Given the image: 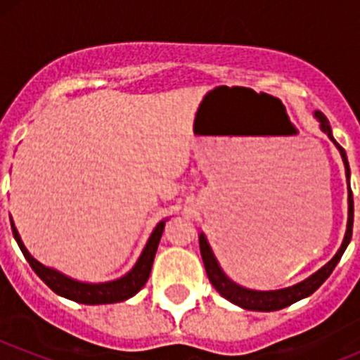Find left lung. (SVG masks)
I'll return each mask as SVG.
<instances>
[{
    "label": "left lung",
    "mask_w": 360,
    "mask_h": 360,
    "mask_svg": "<svg viewBox=\"0 0 360 360\" xmlns=\"http://www.w3.org/2000/svg\"><path fill=\"white\" fill-rule=\"evenodd\" d=\"M314 115H316V119L319 120L321 131L326 133L330 141L335 144V148L341 151L342 162H345V167H346V180H348V186H349V165H348V158H346V151L341 148V146L337 144L335 139H333L332 128H330V122L328 119L324 117V113L316 111ZM352 231H354V196H352V189L348 187V225H346V234H345V240H342L341 249L337 250L335 256H333L332 259L323 266V269L317 270L316 274H311L310 278L297 283V285H294V287L281 288V290H265V292L250 290V288H243L240 287V285H236L234 281H231V279L224 274V270L219 269L214 254H212L211 250V245L207 243V238L203 236V232L200 234V252H202L203 266H205L209 281H211L212 287H214L219 294L224 295L225 299H229L231 303L238 304V307L245 308V310L274 311V310H281V308L285 307H290V304H294L295 301H299V299H304L308 297V295H311L324 281H326V279L330 278V274L333 272L335 265L339 263L342 254H345L349 240H352Z\"/></svg>",
    "instance_id": "obj_1"
}]
</instances>
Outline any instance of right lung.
<instances>
[{
	"label": "right lung",
	"instance_id": "add662e5",
	"mask_svg": "<svg viewBox=\"0 0 360 360\" xmlns=\"http://www.w3.org/2000/svg\"><path fill=\"white\" fill-rule=\"evenodd\" d=\"M12 232H14V238L18 241L19 249L23 252V256L27 257V262L30 263L32 270L43 279L50 288H52L56 294L63 295L66 299H72V301H77L82 304H106V303H119V301H126V299L133 297L136 292L141 290L142 287L148 281L149 274H151L153 259H155V254H157L158 243H160L162 232L165 227V219L155 227V231L151 232L148 243H146L144 250H142L141 257L136 259L135 266L129 270L128 274L122 276V278L115 279V281L108 283H81L75 281V279L68 278V276L57 272V270L49 269V266L41 265L37 259L30 256L27 249H25L23 241L19 238L18 229L14 227V221H11Z\"/></svg>",
	"mask_w": 360,
	"mask_h": 360
}]
</instances>
